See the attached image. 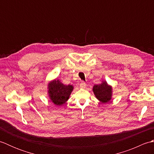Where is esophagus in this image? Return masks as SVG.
I'll list each match as a JSON object with an SVG mask.
<instances>
[{
	"label": "esophagus",
	"mask_w": 154,
	"mask_h": 154,
	"mask_svg": "<svg viewBox=\"0 0 154 154\" xmlns=\"http://www.w3.org/2000/svg\"><path fill=\"white\" fill-rule=\"evenodd\" d=\"M80 87L81 88H82V89H84V88H85L86 87V83L84 82V81H81V83H80Z\"/></svg>",
	"instance_id": "obj_1"
}]
</instances>
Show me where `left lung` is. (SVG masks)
<instances>
[{
	"label": "left lung",
	"mask_w": 154,
	"mask_h": 154,
	"mask_svg": "<svg viewBox=\"0 0 154 154\" xmlns=\"http://www.w3.org/2000/svg\"><path fill=\"white\" fill-rule=\"evenodd\" d=\"M93 91L94 96L101 103H107L112 99V87L106 81H103L100 84L94 85Z\"/></svg>",
	"instance_id": "left-lung-1"
}]
</instances>
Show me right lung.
Instances as JSON below:
<instances>
[{
    "mask_svg": "<svg viewBox=\"0 0 154 154\" xmlns=\"http://www.w3.org/2000/svg\"><path fill=\"white\" fill-rule=\"evenodd\" d=\"M72 85H64L60 79H55L48 85V94L51 101L57 106H61L67 102L73 90Z\"/></svg>",
    "mask_w": 154,
    "mask_h": 154,
    "instance_id": "right-lung-1",
    "label": "right lung"
}]
</instances>
